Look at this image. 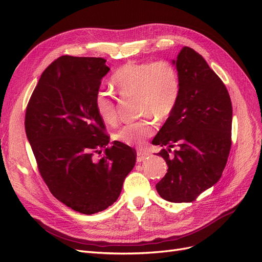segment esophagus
Masks as SVG:
<instances>
[{
	"label": "esophagus",
	"instance_id": "obj_1",
	"mask_svg": "<svg viewBox=\"0 0 262 262\" xmlns=\"http://www.w3.org/2000/svg\"><path fill=\"white\" fill-rule=\"evenodd\" d=\"M149 157V153L148 152H144V150H140L137 154V162L141 163V162H144L145 160Z\"/></svg>",
	"mask_w": 262,
	"mask_h": 262
}]
</instances>
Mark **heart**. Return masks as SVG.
<instances>
[{
  "label": "heart",
  "mask_w": 262,
  "mask_h": 262,
  "mask_svg": "<svg viewBox=\"0 0 262 262\" xmlns=\"http://www.w3.org/2000/svg\"><path fill=\"white\" fill-rule=\"evenodd\" d=\"M112 83L122 97L139 99L141 116L154 117L158 121L166 120L175 112L181 91L178 70L168 61L125 63L114 73ZM95 108L105 123L117 121L116 104L109 93L97 92ZM154 133L155 122L144 119L122 126L115 139L126 145L141 146Z\"/></svg>",
  "instance_id": "heart-1"
}]
</instances>
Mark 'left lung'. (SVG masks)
I'll return each mask as SVG.
<instances>
[{"mask_svg":"<svg viewBox=\"0 0 262 262\" xmlns=\"http://www.w3.org/2000/svg\"><path fill=\"white\" fill-rule=\"evenodd\" d=\"M180 76L177 107L153 139L168 166L156 190L169 202H191L220 180L232 145L233 109L224 83L202 55L184 47L172 60Z\"/></svg>","mask_w":262,"mask_h":262,"instance_id":"left-lung-1","label":"left lung"}]
</instances>
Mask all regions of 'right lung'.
Segmentation results:
<instances>
[{"mask_svg":"<svg viewBox=\"0 0 262 262\" xmlns=\"http://www.w3.org/2000/svg\"><path fill=\"white\" fill-rule=\"evenodd\" d=\"M109 70L102 58H58L39 78L25 116L26 136L50 192L87 215L117 201L137 160L134 149L121 142L108 146L104 121L95 108Z\"/></svg>","mask_w":262,"mask_h":262,"instance_id":"right-lung-1","label":"right lung"}]
</instances>
